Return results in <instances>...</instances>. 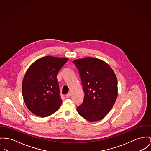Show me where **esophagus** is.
<instances>
[{"label": "esophagus", "mask_w": 151, "mask_h": 151, "mask_svg": "<svg viewBox=\"0 0 151 151\" xmlns=\"http://www.w3.org/2000/svg\"><path fill=\"white\" fill-rule=\"evenodd\" d=\"M70 93H68V94H67L65 96V97H66V98H68H68H69V97H70Z\"/></svg>", "instance_id": "obj_1"}]
</instances>
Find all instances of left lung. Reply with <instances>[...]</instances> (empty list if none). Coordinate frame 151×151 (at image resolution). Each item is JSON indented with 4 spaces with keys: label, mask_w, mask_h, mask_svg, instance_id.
<instances>
[{
    "label": "left lung",
    "mask_w": 151,
    "mask_h": 151,
    "mask_svg": "<svg viewBox=\"0 0 151 151\" xmlns=\"http://www.w3.org/2000/svg\"><path fill=\"white\" fill-rule=\"evenodd\" d=\"M80 76L84 98L77 111L91 122L102 119L111 111L118 95L117 80L105 61L85 57L73 61Z\"/></svg>",
    "instance_id": "left-lung-1"
}]
</instances>
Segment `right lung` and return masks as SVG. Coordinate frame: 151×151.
Wrapping results in <instances>:
<instances>
[{
    "label": "right lung",
    "mask_w": 151,
    "mask_h": 151,
    "mask_svg": "<svg viewBox=\"0 0 151 151\" xmlns=\"http://www.w3.org/2000/svg\"><path fill=\"white\" fill-rule=\"evenodd\" d=\"M68 58L42 57L26 71L22 84V95L28 109L40 117L49 116L62 104L57 76Z\"/></svg>",
    "instance_id": "add662e5"
}]
</instances>
